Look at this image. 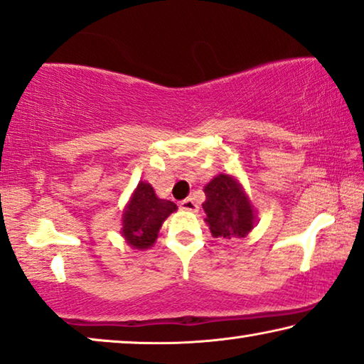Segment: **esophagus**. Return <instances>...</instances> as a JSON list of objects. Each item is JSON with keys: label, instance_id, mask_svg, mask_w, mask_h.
<instances>
[{"label": "esophagus", "instance_id": "esophagus-1", "mask_svg": "<svg viewBox=\"0 0 364 364\" xmlns=\"http://www.w3.org/2000/svg\"><path fill=\"white\" fill-rule=\"evenodd\" d=\"M180 209H183V211L196 213L198 209H199V206H198V203L194 201L193 198H186V199H183V201H180Z\"/></svg>", "mask_w": 364, "mask_h": 364}]
</instances>
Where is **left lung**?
<instances>
[{
	"instance_id": "8db88e82",
	"label": "left lung",
	"mask_w": 364,
	"mask_h": 364,
	"mask_svg": "<svg viewBox=\"0 0 364 364\" xmlns=\"http://www.w3.org/2000/svg\"><path fill=\"white\" fill-rule=\"evenodd\" d=\"M209 231L213 237H245L255 226V211L242 184L231 175H218L204 186Z\"/></svg>"
}]
</instances>
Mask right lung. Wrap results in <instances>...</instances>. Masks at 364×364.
Listing matches in <instances>:
<instances>
[{
	"mask_svg": "<svg viewBox=\"0 0 364 364\" xmlns=\"http://www.w3.org/2000/svg\"><path fill=\"white\" fill-rule=\"evenodd\" d=\"M176 209L173 201L158 198L150 183H138L122 216V235L127 244L138 250L151 247L163 221Z\"/></svg>",
	"mask_w": 364,
	"mask_h": 364,
	"instance_id": "right-lung-1",
	"label": "right lung"
}]
</instances>
